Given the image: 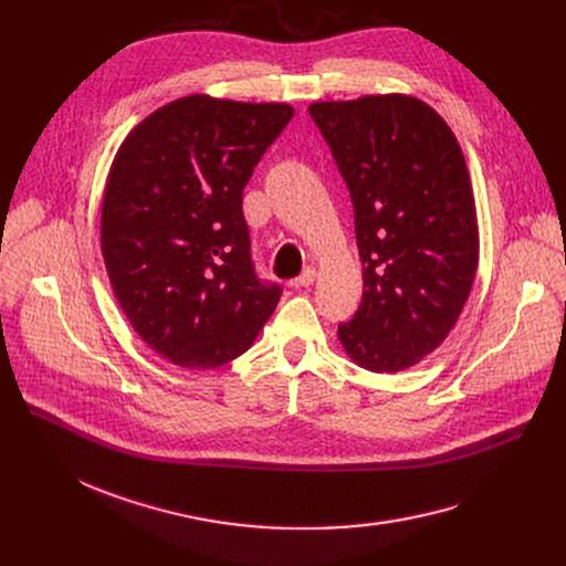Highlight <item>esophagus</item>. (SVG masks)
Returning <instances> with one entry per match:
<instances>
[{"instance_id":"obj_1","label":"esophagus","mask_w":566,"mask_h":566,"mask_svg":"<svg viewBox=\"0 0 566 566\" xmlns=\"http://www.w3.org/2000/svg\"><path fill=\"white\" fill-rule=\"evenodd\" d=\"M314 280H316V271H314V268L310 265V268H305V271H303L298 277L293 280V286H295V289L312 286V284H314Z\"/></svg>"}]
</instances>
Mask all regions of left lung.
Returning a JSON list of instances; mask_svg holds the SVG:
<instances>
[{
  "mask_svg": "<svg viewBox=\"0 0 566 566\" xmlns=\"http://www.w3.org/2000/svg\"><path fill=\"white\" fill-rule=\"evenodd\" d=\"M350 195L363 303L337 335L360 367L403 371L450 335L478 271V218L461 146L422 101L314 103Z\"/></svg>",
  "mask_w": 566,
  "mask_h": 566,
  "instance_id": "8db88e82",
  "label": "left lung"
}]
</instances>
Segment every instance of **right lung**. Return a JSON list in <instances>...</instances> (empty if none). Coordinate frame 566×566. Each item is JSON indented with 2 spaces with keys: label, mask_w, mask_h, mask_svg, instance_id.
Instances as JSON below:
<instances>
[{
  "label": "right lung",
  "mask_w": 566,
  "mask_h": 566,
  "mask_svg": "<svg viewBox=\"0 0 566 566\" xmlns=\"http://www.w3.org/2000/svg\"><path fill=\"white\" fill-rule=\"evenodd\" d=\"M293 109L174 101L126 137L101 216L116 301L165 360L213 369L245 353L282 286L259 275L243 190Z\"/></svg>",
  "instance_id": "obj_1"
}]
</instances>
